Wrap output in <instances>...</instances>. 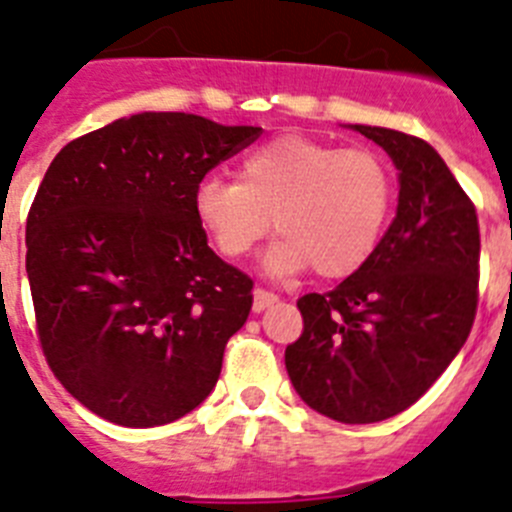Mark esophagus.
Segmentation results:
<instances>
[{
    "instance_id": "1",
    "label": "esophagus",
    "mask_w": 512,
    "mask_h": 512,
    "mask_svg": "<svg viewBox=\"0 0 512 512\" xmlns=\"http://www.w3.org/2000/svg\"><path fill=\"white\" fill-rule=\"evenodd\" d=\"M275 303H278V295L270 293V290H265V288L252 290V310H255V313H262V310L270 308V305H275Z\"/></svg>"
}]
</instances>
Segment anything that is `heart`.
Wrapping results in <instances>:
<instances>
[{
    "label": "heart",
    "mask_w": 512,
    "mask_h": 512,
    "mask_svg": "<svg viewBox=\"0 0 512 512\" xmlns=\"http://www.w3.org/2000/svg\"><path fill=\"white\" fill-rule=\"evenodd\" d=\"M394 207V176L369 148H338L285 133L252 148L237 181L204 176L194 212L217 250L245 257L270 232L272 275L313 267L321 278H346L379 247Z\"/></svg>",
    "instance_id": "obj_1"
}]
</instances>
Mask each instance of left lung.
I'll use <instances>...</instances> for the list:
<instances>
[{"label": "left lung", "mask_w": 512, "mask_h": 512, "mask_svg": "<svg viewBox=\"0 0 512 512\" xmlns=\"http://www.w3.org/2000/svg\"><path fill=\"white\" fill-rule=\"evenodd\" d=\"M399 169V207L374 255L328 293L298 300L303 333L285 348L300 399L343 424L404 412L465 346L477 313L475 204L427 141L353 126Z\"/></svg>", "instance_id": "8db88e82"}]
</instances>
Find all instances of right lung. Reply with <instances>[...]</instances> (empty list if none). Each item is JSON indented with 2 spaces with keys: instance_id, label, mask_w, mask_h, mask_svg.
<instances>
[{
  "instance_id": "obj_1",
  "label": "right lung",
  "mask_w": 512,
  "mask_h": 512,
  "mask_svg": "<svg viewBox=\"0 0 512 512\" xmlns=\"http://www.w3.org/2000/svg\"><path fill=\"white\" fill-rule=\"evenodd\" d=\"M257 126L138 113L75 138L27 214V278L47 366L121 427L197 409L245 326L252 280L207 245L194 189Z\"/></svg>"
}]
</instances>
